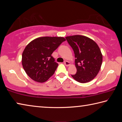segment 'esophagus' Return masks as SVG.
I'll return each mask as SVG.
<instances>
[{"instance_id": "esophagus-1", "label": "esophagus", "mask_w": 122, "mask_h": 122, "mask_svg": "<svg viewBox=\"0 0 122 122\" xmlns=\"http://www.w3.org/2000/svg\"><path fill=\"white\" fill-rule=\"evenodd\" d=\"M64 64L66 65V66H69V65L70 64V62H69V61H64Z\"/></svg>"}]
</instances>
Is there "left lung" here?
<instances>
[{"mask_svg": "<svg viewBox=\"0 0 122 122\" xmlns=\"http://www.w3.org/2000/svg\"><path fill=\"white\" fill-rule=\"evenodd\" d=\"M75 53L76 74L71 76L80 83L94 79L100 70L102 56L98 45L89 37L73 35L65 37Z\"/></svg>", "mask_w": 122, "mask_h": 122, "instance_id": "obj_1", "label": "left lung"}]
</instances>
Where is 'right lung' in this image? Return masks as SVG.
<instances>
[{
  "label": "right lung",
  "mask_w": 122,
  "mask_h": 122,
  "mask_svg": "<svg viewBox=\"0 0 122 122\" xmlns=\"http://www.w3.org/2000/svg\"><path fill=\"white\" fill-rule=\"evenodd\" d=\"M65 41L63 37L45 36L30 42L22 53V65L26 74L37 82L48 80L58 65L51 55Z\"/></svg>",
  "instance_id": "1"
}]
</instances>
